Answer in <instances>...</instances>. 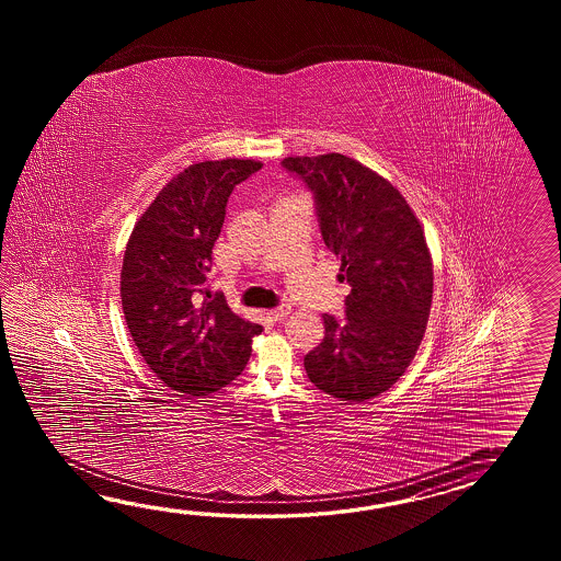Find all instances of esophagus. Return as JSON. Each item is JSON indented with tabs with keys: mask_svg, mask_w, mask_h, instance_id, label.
<instances>
[{
	"mask_svg": "<svg viewBox=\"0 0 561 561\" xmlns=\"http://www.w3.org/2000/svg\"><path fill=\"white\" fill-rule=\"evenodd\" d=\"M288 314H290V307H288V305H280V307L271 310V319H273V321H285Z\"/></svg>",
	"mask_w": 561,
	"mask_h": 561,
	"instance_id": "esophagus-1",
	"label": "esophagus"
}]
</instances>
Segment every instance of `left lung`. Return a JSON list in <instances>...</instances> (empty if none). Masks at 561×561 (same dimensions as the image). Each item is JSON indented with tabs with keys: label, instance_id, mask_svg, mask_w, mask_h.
I'll return each mask as SVG.
<instances>
[{
	"label": "left lung",
	"instance_id": "left-lung-1",
	"mask_svg": "<svg viewBox=\"0 0 561 561\" xmlns=\"http://www.w3.org/2000/svg\"><path fill=\"white\" fill-rule=\"evenodd\" d=\"M280 167L312 192L322 240L351 286L345 317H322L324 339L305 355V370L341 401L377 397L405 373L430 319L423 228L393 184L353 158L297 156Z\"/></svg>",
	"mask_w": 561,
	"mask_h": 561
}]
</instances>
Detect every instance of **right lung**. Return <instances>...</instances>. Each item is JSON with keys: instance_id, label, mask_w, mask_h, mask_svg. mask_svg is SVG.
I'll return each mask as SVG.
<instances>
[{"instance_id": "obj_1", "label": "right lung", "mask_w": 561, "mask_h": 561, "mask_svg": "<svg viewBox=\"0 0 561 561\" xmlns=\"http://www.w3.org/2000/svg\"><path fill=\"white\" fill-rule=\"evenodd\" d=\"M261 168L237 158L192 164L131 230L119 280L126 324L146 365L179 393L227 387L263 333L228 309L225 295H210L206 276L230 194Z\"/></svg>"}]
</instances>
